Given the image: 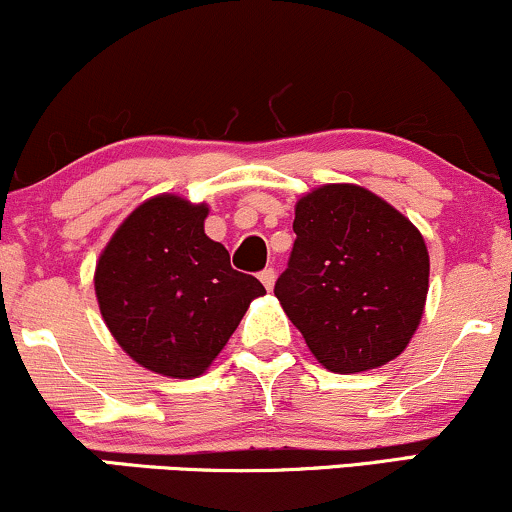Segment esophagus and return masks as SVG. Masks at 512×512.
Listing matches in <instances>:
<instances>
[{
  "mask_svg": "<svg viewBox=\"0 0 512 512\" xmlns=\"http://www.w3.org/2000/svg\"><path fill=\"white\" fill-rule=\"evenodd\" d=\"M274 279H276L274 269H264V272H260V281H262L264 289H267V291L274 289Z\"/></svg>",
  "mask_w": 512,
  "mask_h": 512,
  "instance_id": "34e87169",
  "label": "esophagus"
}]
</instances>
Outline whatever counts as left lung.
Returning <instances> with one entry per match:
<instances>
[{"mask_svg":"<svg viewBox=\"0 0 512 512\" xmlns=\"http://www.w3.org/2000/svg\"><path fill=\"white\" fill-rule=\"evenodd\" d=\"M274 296L332 373H363L407 349L428 293L426 240L402 211L351 182L305 192Z\"/></svg>","mask_w":512,"mask_h":512,"instance_id":"1","label":"left lung"}]
</instances>
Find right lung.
<instances>
[{"instance_id": "right-lung-1", "label": "right lung", "mask_w": 512, "mask_h": 512, "mask_svg": "<svg viewBox=\"0 0 512 512\" xmlns=\"http://www.w3.org/2000/svg\"><path fill=\"white\" fill-rule=\"evenodd\" d=\"M209 204L149 197L117 226L93 274L103 322L122 351L166 378L207 373L264 286L236 272L204 233Z\"/></svg>"}]
</instances>
